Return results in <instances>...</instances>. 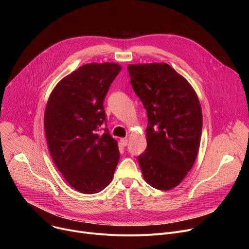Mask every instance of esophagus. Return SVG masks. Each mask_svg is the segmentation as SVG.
<instances>
[{"label": "esophagus", "mask_w": 249, "mask_h": 249, "mask_svg": "<svg viewBox=\"0 0 249 249\" xmlns=\"http://www.w3.org/2000/svg\"><path fill=\"white\" fill-rule=\"evenodd\" d=\"M120 144H121L122 147H126L128 145V139H126V138L121 139L120 140Z\"/></svg>", "instance_id": "obj_1"}]
</instances>
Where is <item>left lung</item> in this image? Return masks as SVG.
I'll use <instances>...</instances> for the list:
<instances>
[{"label": "left lung", "mask_w": 249, "mask_h": 249, "mask_svg": "<svg viewBox=\"0 0 249 249\" xmlns=\"http://www.w3.org/2000/svg\"><path fill=\"white\" fill-rule=\"evenodd\" d=\"M131 85L148 114L147 149L138 161L148 184L178 185L193 166L202 134V109L190 84L165 63L128 65Z\"/></svg>", "instance_id": "1"}]
</instances>
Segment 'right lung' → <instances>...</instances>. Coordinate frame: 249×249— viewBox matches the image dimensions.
Here are the masks:
<instances>
[{
  "instance_id": "add662e5",
  "label": "right lung",
  "mask_w": 249,
  "mask_h": 249,
  "mask_svg": "<svg viewBox=\"0 0 249 249\" xmlns=\"http://www.w3.org/2000/svg\"><path fill=\"white\" fill-rule=\"evenodd\" d=\"M121 71L115 63L86 64L61 80L45 109L52 160L67 182L85 194L100 192L114 175L120 154L107 128L104 98Z\"/></svg>"
}]
</instances>
